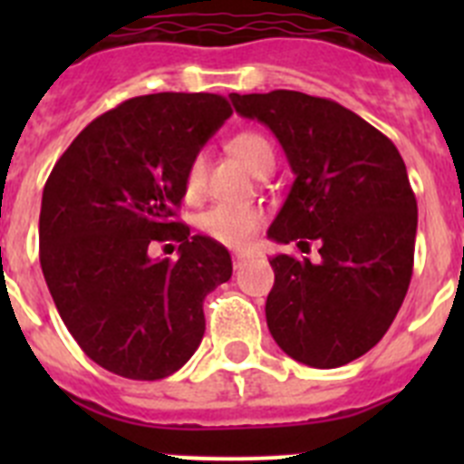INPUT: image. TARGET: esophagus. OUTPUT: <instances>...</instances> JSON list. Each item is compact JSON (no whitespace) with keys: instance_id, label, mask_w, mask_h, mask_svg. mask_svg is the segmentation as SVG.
Returning <instances> with one entry per match:
<instances>
[{"instance_id":"34e87169","label":"esophagus","mask_w":464,"mask_h":464,"mask_svg":"<svg viewBox=\"0 0 464 464\" xmlns=\"http://www.w3.org/2000/svg\"><path fill=\"white\" fill-rule=\"evenodd\" d=\"M248 257H251L248 253H235V269L244 267V262L248 260Z\"/></svg>"}]
</instances>
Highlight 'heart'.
I'll return each mask as SVG.
<instances>
[{
	"instance_id": "heart-1",
	"label": "heart",
	"mask_w": 464,
	"mask_h": 464,
	"mask_svg": "<svg viewBox=\"0 0 464 464\" xmlns=\"http://www.w3.org/2000/svg\"><path fill=\"white\" fill-rule=\"evenodd\" d=\"M229 150L239 158L246 169L253 174L262 167H274V150L269 141L257 132H241L232 137ZM204 174H207V162L204 155H197L188 167L186 174V192L197 195L204 186ZM265 223V213L257 207H235V204H218L208 208L202 216V229L218 244L229 246V248H244L251 244L260 225Z\"/></svg>"
}]
</instances>
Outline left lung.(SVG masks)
<instances>
[{"instance_id":"obj_1","label":"left lung","mask_w":464,"mask_h":464,"mask_svg":"<svg viewBox=\"0 0 464 464\" xmlns=\"http://www.w3.org/2000/svg\"><path fill=\"white\" fill-rule=\"evenodd\" d=\"M267 125L295 174L267 237L321 241V262L269 257L267 327L283 353L315 370L364 355L395 321L413 272L418 207L391 139L358 113L295 90L229 94Z\"/></svg>"}]
</instances>
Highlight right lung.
Masks as SVG:
<instances>
[{"label":"right lung","mask_w":464,"mask_h":464,"mask_svg":"<svg viewBox=\"0 0 464 464\" xmlns=\"http://www.w3.org/2000/svg\"><path fill=\"white\" fill-rule=\"evenodd\" d=\"M232 116L211 92H158L94 118L48 176L39 216L41 272L60 318L90 360L158 381L204 337V297L232 276L227 248L174 218L186 174ZM176 238L179 260L150 261Z\"/></svg>","instance_id":"add662e5"}]
</instances>
